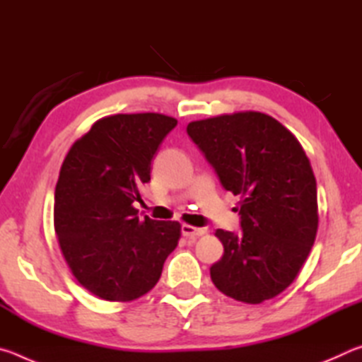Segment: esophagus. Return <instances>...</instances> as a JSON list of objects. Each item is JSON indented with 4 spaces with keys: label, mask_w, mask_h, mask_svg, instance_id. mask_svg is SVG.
Masks as SVG:
<instances>
[{
    "label": "esophagus",
    "mask_w": 362,
    "mask_h": 362,
    "mask_svg": "<svg viewBox=\"0 0 362 362\" xmlns=\"http://www.w3.org/2000/svg\"><path fill=\"white\" fill-rule=\"evenodd\" d=\"M206 233L204 228H196V226H192V225H182V235L185 238H199L203 236Z\"/></svg>",
    "instance_id": "esophagus-1"
}]
</instances>
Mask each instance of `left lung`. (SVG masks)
Wrapping results in <instances>:
<instances>
[{
  "instance_id": "left-lung-1",
  "label": "left lung",
  "mask_w": 362,
  "mask_h": 362,
  "mask_svg": "<svg viewBox=\"0 0 362 362\" xmlns=\"http://www.w3.org/2000/svg\"><path fill=\"white\" fill-rule=\"evenodd\" d=\"M188 136L225 189L241 201V233L217 230L223 255L211 267L220 292L244 303L276 297L297 278L317 231L316 179L298 140L259 112L192 121Z\"/></svg>"
}]
</instances>
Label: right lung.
Here are the masks:
<instances>
[{"mask_svg":"<svg viewBox=\"0 0 362 362\" xmlns=\"http://www.w3.org/2000/svg\"><path fill=\"white\" fill-rule=\"evenodd\" d=\"M177 119L113 115L78 139L60 168L54 228L73 276L94 296L131 302L156 286L180 240L179 222L137 217L151 159Z\"/></svg>","mask_w":362,"mask_h":362,"instance_id":"obj_1","label":"right lung"}]
</instances>
